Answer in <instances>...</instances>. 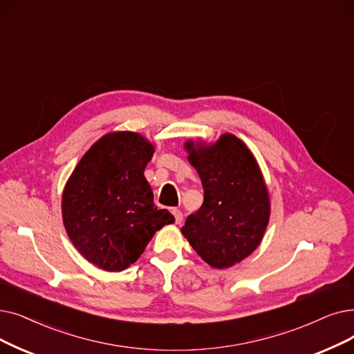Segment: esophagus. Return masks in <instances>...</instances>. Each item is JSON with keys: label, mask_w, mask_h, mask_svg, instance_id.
<instances>
[{"label": "esophagus", "mask_w": 354, "mask_h": 354, "mask_svg": "<svg viewBox=\"0 0 354 354\" xmlns=\"http://www.w3.org/2000/svg\"><path fill=\"white\" fill-rule=\"evenodd\" d=\"M172 214H174V217H175L176 224H180V223H182V220H183V214H182V211H180V209H178V208H174V209H172Z\"/></svg>", "instance_id": "34e87169"}]
</instances>
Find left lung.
I'll list each match as a JSON object with an SVG mask.
<instances>
[{
	"mask_svg": "<svg viewBox=\"0 0 354 354\" xmlns=\"http://www.w3.org/2000/svg\"><path fill=\"white\" fill-rule=\"evenodd\" d=\"M187 150L203 180L204 203L180 232L209 266L230 268L257 248L266 230L270 205L262 174L233 134L209 147L188 142Z\"/></svg>",
	"mask_w": 354,
	"mask_h": 354,
	"instance_id": "obj_1",
	"label": "left lung"
}]
</instances>
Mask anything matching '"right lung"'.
Masks as SVG:
<instances>
[{
  "label": "right lung",
  "mask_w": 354,
  "mask_h": 354,
  "mask_svg": "<svg viewBox=\"0 0 354 354\" xmlns=\"http://www.w3.org/2000/svg\"><path fill=\"white\" fill-rule=\"evenodd\" d=\"M153 146L140 134L104 136L75 167L62 196L66 233L92 265L120 272L140 257L158 230L175 223L158 209L145 178Z\"/></svg>",
  "instance_id": "obj_1"
}]
</instances>
